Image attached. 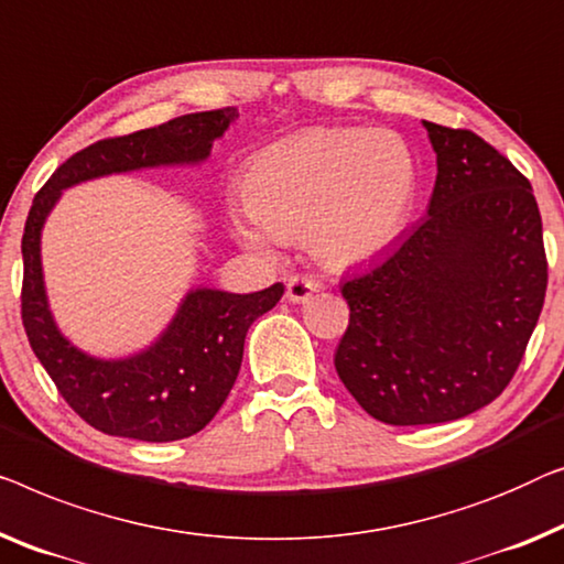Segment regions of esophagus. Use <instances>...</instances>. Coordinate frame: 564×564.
Masks as SVG:
<instances>
[{"label": "esophagus", "instance_id": "esophagus-1", "mask_svg": "<svg viewBox=\"0 0 564 564\" xmlns=\"http://www.w3.org/2000/svg\"><path fill=\"white\" fill-rule=\"evenodd\" d=\"M317 290H321V284H317L315 280H310V276L295 274L288 280V300L290 302H307Z\"/></svg>", "mask_w": 564, "mask_h": 564}]
</instances>
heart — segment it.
<instances>
[{
	"label": "heart",
	"instance_id": "heart-1",
	"mask_svg": "<svg viewBox=\"0 0 564 564\" xmlns=\"http://www.w3.org/2000/svg\"><path fill=\"white\" fill-rule=\"evenodd\" d=\"M414 200V162L383 129H307L259 150L243 170V214L231 216L247 249L274 254L305 239L330 267L387 251Z\"/></svg>",
	"mask_w": 564,
	"mask_h": 564
}]
</instances>
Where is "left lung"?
Segmentation results:
<instances>
[{
  "instance_id": "1",
  "label": "left lung",
  "mask_w": 564,
  "mask_h": 564,
  "mask_svg": "<svg viewBox=\"0 0 564 564\" xmlns=\"http://www.w3.org/2000/svg\"><path fill=\"white\" fill-rule=\"evenodd\" d=\"M437 154L427 218L343 282L336 371L373 420L440 424L509 387L546 292L532 185L468 129L422 121Z\"/></svg>"
}]
</instances>
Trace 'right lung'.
I'll return each mask as SVG.
<instances>
[{
    "label": "right lung",
    "mask_w": 564,
    "mask_h": 564,
    "mask_svg": "<svg viewBox=\"0 0 564 564\" xmlns=\"http://www.w3.org/2000/svg\"><path fill=\"white\" fill-rule=\"evenodd\" d=\"M236 117L234 106L185 113L160 127L96 142L65 160L32 200L22 234L24 333L73 412L106 435L173 443L206 427L239 377L251 323L280 302L284 284L251 295L195 288L152 346L127 358H96L63 336L47 305L40 259L43 226L65 187L208 160L210 147Z\"/></svg>",
    "instance_id": "1"
}]
</instances>
